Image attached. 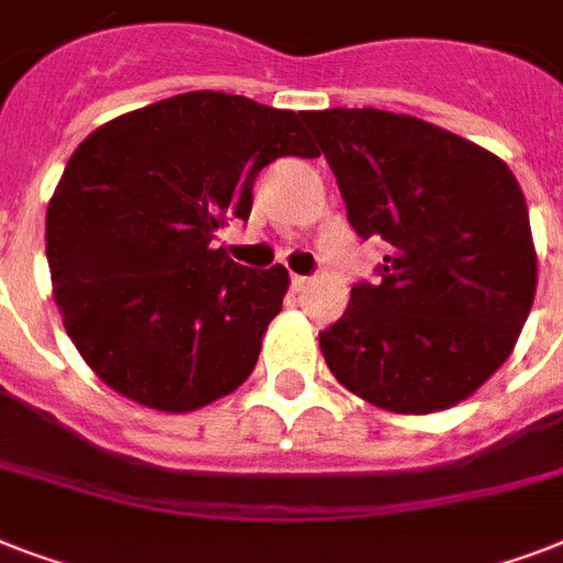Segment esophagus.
Segmentation results:
<instances>
[{"label": "esophagus", "mask_w": 563, "mask_h": 563, "mask_svg": "<svg viewBox=\"0 0 563 563\" xmlns=\"http://www.w3.org/2000/svg\"><path fill=\"white\" fill-rule=\"evenodd\" d=\"M307 286H309V277H303V274H291V289L303 291Z\"/></svg>", "instance_id": "esophagus-1"}]
</instances>
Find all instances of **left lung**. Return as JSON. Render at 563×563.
<instances>
[{
  "label": "left lung",
  "instance_id": "8db88e82",
  "mask_svg": "<svg viewBox=\"0 0 563 563\" xmlns=\"http://www.w3.org/2000/svg\"><path fill=\"white\" fill-rule=\"evenodd\" d=\"M362 239L385 242L318 333L327 368L362 400L429 415L508 360L534 300L538 256L506 163L423 119L374 108L303 113Z\"/></svg>",
  "mask_w": 563,
  "mask_h": 563
}]
</instances>
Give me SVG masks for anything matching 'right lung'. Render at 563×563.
I'll use <instances>...</instances> for the list:
<instances>
[{"instance_id": "obj_1", "label": "right lung", "mask_w": 563, "mask_h": 563, "mask_svg": "<svg viewBox=\"0 0 563 563\" xmlns=\"http://www.w3.org/2000/svg\"><path fill=\"white\" fill-rule=\"evenodd\" d=\"M286 154H318L303 113L212 90L110 119L75 148L48 201V272L66 333L113 391L192 411L251 376L289 274L212 239L247 221L256 175Z\"/></svg>"}]
</instances>
